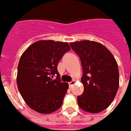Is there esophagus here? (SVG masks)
<instances>
[{
  "mask_svg": "<svg viewBox=\"0 0 131 131\" xmlns=\"http://www.w3.org/2000/svg\"><path fill=\"white\" fill-rule=\"evenodd\" d=\"M74 83H75V81H70V82H69V87L71 88L73 86V85L74 84Z\"/></svg>",
  "mask_w": 131,
  "mask_h": 131,
  "instance_id": "34e87169",
  "label": "esophagus"
}]
</instances>
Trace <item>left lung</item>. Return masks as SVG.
Masks as SVG:
<instances>
[{
  "instance_id": "left-lung-1",
  "label": "left lung",
  "mask_w": 131,
  "mask_h": 131,
  "mask_svg": "<svg viewBox=\"0 0 131 131\" xmlns=\"http://www.w3.org/2000/svg\"><path fill=\"white\" fill-rule=\"evenodd\" d=\"M70 46L80 58L83 74V94L77 96L82 110L97 113L110 106L119 86L116 61L103 45L90 40L71 42Z\"/></svg>"
}]
</instances>
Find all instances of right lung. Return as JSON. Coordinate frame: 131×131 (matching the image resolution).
I'll use <instances>...</instances> for the list:
<instances>
[{
    "instance_id": "add662e5",
    "label": "right lung",
    "mask_w": 131,
    "mask_h": 131,
    "mask_svg": "<svg viewBox=\"0 0 131 131\" xmlns=\"http://www.w3.org/2000/svg\"><path fill=\"white\" fill-rule=\"evenodd\" d=\"M69 50L67 42L40 40L31 45L22 54L17 85L22 97L32 110L47 114L54 112L62 105L69 84L61 81L57 66ZM54 75L55 80L53 79Z\"/></svg>"
}]
</instances>
